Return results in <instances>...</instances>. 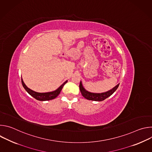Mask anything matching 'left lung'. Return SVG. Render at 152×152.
Returning a JSON list of instances; mask_svg holds the SVG:
<instances>
[{"instance_id":"left-lung-1","label":"left lung","mask_w":152,"mask_h":152,"mask_svg":"<svg viewBox=\"0 0 152 152\" xmlns=\"http://www.w3.org/2000/svg\"><path fill=\"white\" fill-rule=\"evenodd\" d=\"M119 84H117L114 87L109 90L106 92L104 93H91L88 91H86L84 88L82 84V82L80 81V85H79V88L80 91L81 92L82 95L83 97H84L85 99L87 100H94V101H103L108 97H110L111 96L118 88Z\"/></svg>"}]
</instances>
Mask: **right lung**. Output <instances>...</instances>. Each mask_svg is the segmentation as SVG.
<instances>
[{
    "mask_svg": "<svg viewBox=\"0 0 152 152\" xmlns=\"http://www.w3.org/2000/svg\"><path fill=\"white\" fill-rule=\"evenodd\" d=\"M67 81H66L64 82L63 84H62L55 91H52V92H48V93H37L35 92L30 88H29L28 86L25 84L22 78H21V83H22V85L25 89V90L34 98L35 99L39 100V101H46V100H50L52 99H55L60 93L61 90L62 89L64 85L67 83Z\"/></svg>",
    "mask_w": 152,
    "mask_h": 152,
    "instance_id": "right-lung-1",
    "label": "right lung"
}]
</instances>
